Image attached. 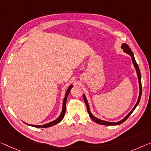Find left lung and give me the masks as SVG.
I'll list each match as a JSON object with an SVG mask.
<instances>
[{
  "label": "left lung",
  "mask_w": 151,
  "mask_h": 151,
  "mask_svg": "<svg viewBox=\"0 0 151 151\" xmlns=\"http://www.w3.org/2000/svg\"><path fill=\"white\" fill-rule=\"evenodd\" d=\"M122 47L124 51L126 52V53H127L128 54L130 55L132 58V63L134 64V66L135 68H136V73H137V75H138V83H139V87H140V94H139V97H138V101L137 103H136V104L135 105V106L133 107V109H132V111L129 113L127 116H126L125 118H124L122 120L118 122H106V121H104V120H101V119H99L97 118H95V116H93L92 114L91 113L90 111V109H89V107H88V102H87V100L86 99V97L85 95H83V99H84V101L85 103L86 104V106H87V111H88V114L89 115V117L91 118L93 121L95 122H96L99 124H101V125H106V126H113V125H119V124H122L124 122H125L126 119L128 118V117L130 116L131 114L134 111V110L135 109V108L139 104L140 102V98H141V95H142V84H141V75H140V69H139V67L138 66V64L136 63V62L135 60V58H134V54H133V52L132 50H130V47L128 46L127 44H122Z\"/></svg>",
  "instance_id": "left-lung-1"
}]
</instances>
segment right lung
I'll use <instances>...</instances> for the list:
<instances>
[{
	"label": "right lung",
	"mask_w": 151,
	"mask_h": 151,
	"mask_svg": "<svg viewBox=\"0 0 151 151\" xmlns=\"http://www.w3.org/2000/svg\"><path fill=\"white\" fill-rule=\"evenodd\" d=\"M72 88H73V85H70V87H68V90H67V91L66 93V95H65V97H64V101H63V111H62V113L60 114V116L58 118L56 119V120L52 122H50L48 124H44V125H42V126H36V125H30V126H33V127H35V128H48V127H51V126H54V125H56V124H58L59 122H60L62 121V119H63V118H64V114H65V112H66V103L67 97H68V95L69 94V93H70ZM28 125H29V124H28Z\"/></svg>",
	"instance_id": "1"
}]
</instances>
